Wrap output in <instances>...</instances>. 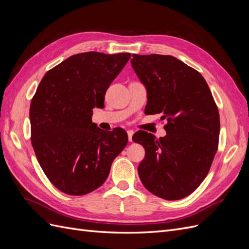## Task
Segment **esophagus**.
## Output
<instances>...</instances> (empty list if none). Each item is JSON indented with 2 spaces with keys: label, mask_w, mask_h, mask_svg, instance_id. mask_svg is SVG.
<instances>
[{
  "label": "esophagus",
  "mask_w": 249,
  "mask_h": 249,
  "mask_svg": "<svg viewBox=\"0 0 249 249\" xmlns=\"http://www.w3.org/2000/svg\"><path fill=\"white\" fill-rule=\"evenodd\" d=\"M133 134H134V132H133L132 130H129V131H127V137H129V141H130V142H132V141H133V140H132Z\"/></svg>",
  "instance_id": "1"
}]
</instances>
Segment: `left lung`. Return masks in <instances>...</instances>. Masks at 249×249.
<instances>
[{"instance_id":"left-lung-1","label":"left lung","mask_w":249,"mask_h":249,"mask_svg":"<svg viewBox=\"0 0 249 249\" xmlns=\"http://www.w3.org/2000/svg\"><path fill=\"white\" fill-rule=\"evenodd\" d=\"M132 66L147 90L146 114H161L166 136L138 131L144 147L138 173L146 189L167 200L191 194L211 168L218 148L219 111L206 80L169 55L133 54Z\"/></svg>"}]
</instances>
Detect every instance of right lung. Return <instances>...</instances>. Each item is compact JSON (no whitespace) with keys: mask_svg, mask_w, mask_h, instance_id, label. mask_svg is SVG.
I'll return each mask as SVG.
<instances>
[{"mask_svg":"<svg viewBox=\"0 0 249 249\" xmlns=\"http://www.w3.org/2000/svg\"><path fill=\"white\" fill-rule=\"evenodd\" d=\"M131 58L86 52L53 67L30 105L31 143L50 182L70 195H84L107 179L113 160L127 143L122 127L103 131L92 109L104 107L111 83Z\"/></svg>","mask_w":249,"mask_h":249,"instance_id":"1","label":"right lung"}]
</instances>
